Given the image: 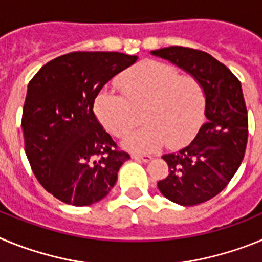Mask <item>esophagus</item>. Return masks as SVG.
<instances>
[{
    "label": "esophagus",
    "mask_w": 262,
    "mask_h": 262,
    "mask_svg": "<svg viewBox=\"0 0 262 262\" xmlns=\"http://www.w3.org/2000/svg\"><path fill=\"white\" fill-rule=\"evenodd\" d=\"M134 160H139V161H143V163H149L152 160V156H148V155H138V154H133L131 155Z\"/></svg>",
    "instance_id": "esophagus-1"
}]
</instances>
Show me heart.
Listing matches in <instances>:
<instances>
[{
  "mask_svg": "<svg viewBox=\"0 0 262 262\" xmlns=\"http://www.w3.org/2000/svg\"><path fill=\"white\" fill-rule=\"evenodd\" d=\"M122 93L101 90L94 113L111 135H126L142 111L144 126L122 142L134 152H154L166 143L180 148L196 135L205 120L206 90L191 75H180L176 67L147 60L118 80Z\"/></svg>",
  "mask_w": 262,
  "mask_h": 262,
  "instance_id": "b5f03b06",
  "label": "heart"
}]
</instances>
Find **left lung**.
I'll use <instances>...</instances> for the list:
<instances>
[{"label":"left lung","instance_id":"1","mask_svg":"<svg viewBox=\"0 0 262 262\" xmlns=\"http://www.w3.org/2000/svg\"><path fill=\"white\" fill-rule=\"evenodd\" d=\"M202 82L206 90V123L193 142L164 155L169 174L157 182L165 198L194 206L221 193L239 169L248 140V115L240 81L216 59L186 47L151 51Z\"/></svg>","mask_w":262,"mask_h":262}]
</instances>
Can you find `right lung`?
I'll list each match as a JSON object with an SVG mask.
<instances>
[{"instance_id": "add662e5", "label": "right lung", "mask_w": 262, "mask_h": 262, "mask_svg": "<svg viewBox=\"0 0 262 262\" xmlns=\"http://www.w3.org/2000/svg\"><path fill=\"white\" fill-rule=\"evenodd\" d=\"M136 60L120 52H71L47 62L29 82L25 149L38 181L61 202L89 206L105 198L129 159L93 106L103 85Z\"/></svg>"}]
</instances>
